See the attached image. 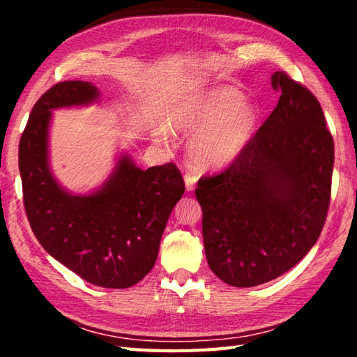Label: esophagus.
Returning a JSON list of instances; mask_svg holds the SVG:
<instances>
[{"label":"esophagus","mask_w":357,"mask_h":357,"mask_svg":"<svg viewBox=\"0 0 357 357\" xmlns=\"http://www.w3.org/2000/svg\"><path fill=\"white\" fill-rule=\"evenodd\" d=\"M184 181H185V189L187 192H190L195 189V183H197V176L193 173H185L184 176Z\"/></svg>","instance_id":"34e87169"}]
</instances>
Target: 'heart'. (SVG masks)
<instances>
[{
  "instance_id": "obj_1",
  "label": "heart",
  "mask_w": 357,
  "mask_h": 357,
  "mask_svg": "<svg viewBox=\"0 0 357 357\" xmlns=\"http://www.w3.org/2000/svg\"><path fill=\"white\" fill-rule=\"evenodd\" d=\"M174 129L193 132L187 159L197 170H217L231 164L253 140L259 123L258 107L236 88L213 89L192 99L172 114ZM160 140L167 132L160 130Z\"/></svg>"
}]
</instances>
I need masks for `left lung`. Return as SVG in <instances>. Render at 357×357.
Instances as JSON below:
<instances>
[{"label":"left lung","mask_w":357,"mask_h":357,"mask_svg":"<svg viewBox=\"0 0 357 357\" xmlns=\"http://www.w3.org/2000/svg\"><path fill=\"white\" fill-rule=\"evenodd\" d=\"M271 84L279 104L236 160L195 189L204 253L228 285L257 287L307 255L331 200L334 140L318 99L285 72Z\"/></svg>","instance_id":"obj_1"}]
</instances>
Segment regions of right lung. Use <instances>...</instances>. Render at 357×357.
Segmentation results:
<instances>
[{"label":"right lung","mask_w":357,"mask_h":357,"mask_svg":"<svg viewBox=\"0 0 357 357\" xmlns=\"http://www.w3.org/2000/svg\"><path fill=\"white\" fill-rule=\"evenodd\" d=\"M89 82L56 83L36 102L19 144V168L29 225L50 255L93 285L129 288L157 259L162 234L185 190L174 164L138 168L128 154L102 185L72 193L48 160L53 110L99 100Z\"/></svg>","instance_id":"1"}]
</instances>
